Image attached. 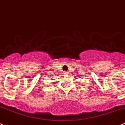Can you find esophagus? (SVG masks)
<instances>
[{"label": "esophagus", "mask_w": 125, "mask_h": 125, "mask_svg": "<svg viewBox=\"0 0 125 125\" xmlns=\"http://www.w3.org/2000/svg\"><path fill=\"white\" fill-rule=\"evenodd\" d=\"M64 73H64V74H68V71H64Z\"/></svg>", "instance_id": "esophagus-1"}]
</instances>
